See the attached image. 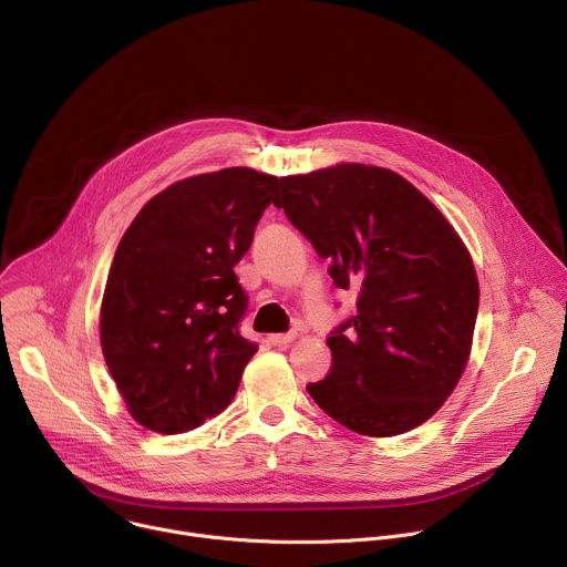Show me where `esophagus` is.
Instances as JSON below:
<instances>
[{"instance_id": "esophagus-1", "label": "esophagus", "mask_w": 567, "mask_h": 567, "mask_svg": "<svg viewBox=\"0 0 567 567\" xmlns=\"http://www.w3.org/2000/svg\"><path fill=\"white\" fill-rule=\"evenodd\" d=\"M296 339V332H287V334H271L269 341L271 346H289Z\"/></svg>"}]
</instances>
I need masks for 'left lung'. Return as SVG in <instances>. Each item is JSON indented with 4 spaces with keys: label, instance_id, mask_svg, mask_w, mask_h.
<instances>
[{
    "label": "left lung",
    "instance_id": "left-lung-1",
    "mask_svg": "<svg viewBox=\"0 0 567 567\" xmlns=\"http://www.w3.org/2000/svg\"><path fill=\"white\" fill-rule=\"evenodd\" d=\"M274 204L332 262L334 285L357 291L311 399L368 437L431 420L466 368L480 302L455 228L411 182L363 164L282 177Z\"/></svg>",
    "mask_w": 567,
    "mask_h": 567
}]
</instances>
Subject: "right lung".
<instances>
[{
  "label": "right lung",
  "instance_id": "add662e5",
  "mask_svg": "<svg viewBox=\"0 0 567 567\" xmlns=\"http://www.w3.org/2000/svg\"><path fill=\"white\" fill-rule=\"evenodd\" d=\"M280 179L226 168L182 179L134 217L107 276L101 346L130 415L177 435L219 415L258 346L239 334L235 265Z\"/></svg>",
  "mask_w": 567,
  "mask_h": 567
}]
</instances>
